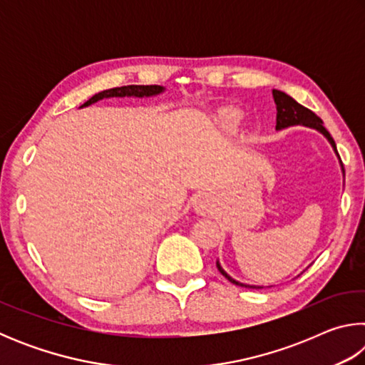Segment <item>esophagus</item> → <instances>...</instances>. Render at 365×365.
I'll list each match as a JSON object with an SVG mask.
<instances>
[{"instance_id": "obj_1", "label": "esophagus", "mask_w": 365, "mask_h": 365, "mask_svg": "<svg viewBox=\"0 0 365 365\" xmlns=\"http://www.w3.org/2000/svg\"><path fill=\"white\" fill-rule=\"evenodd\" d=\"M193 207H195L196 214L207 215V214H211V212L214 211L215 201H214L212 196H209V195H200V196H196V200H195V202H193Z\"/></svg>"}]
</instances>
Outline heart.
I'll return each mask as SVG.
<instances>
[{
	"mask_svg": "<svg viewBox=\"0 0 365 365\" xmlns=\"http://www.w3.org/2000/svg\"><path fill=\"white\" fill-rule=\"evenodd\" d=\"M243 122V113L238 108L224 106L215 114V123L225 135H235Z\"/></svg>",
	"mask_w": 365,
	"mask_h": 365,
	"instance_id": "heart-1",
	"label": "heart"
}]
</instances>
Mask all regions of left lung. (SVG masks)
<instances>
[{
	"label": "left lung",
	"instance_id": "obj_1",
	"mask_svg": "<svg viewBox=\"0 0 365 365\" xmlns=\"http://www.w3.org/2000/svg\"><path fill=\"white\" fill-rule=\"evenodd\" d=\"M272 95H274V101L277 104V125H275V130H285L288 127H294V125H302V127H309V128H314V130H317L319 133H322L324 137L327 138V141L331 145L333 151H335L336 158L339 160V165H341V172H343V178H344V168H343V163L341 159H339V154L336 151V145L335 141H333L331 135L329 133V130L324 127V122L320 117H317L316 114L312 113V110H309L307 108L301 106L298 101H294L292 96L283 93L280 90H272ZM344 182V180H343ZM215 265H217V269L222 275L225 277L228 282L235 283V285L238 287H246V288H264V287H256V285H248V283H242L238 280H235L233 277H230L227 274V272L222 269V265L219 262V259L215 261Z\"/></svg>",
	"mask_w": 365,
	"mask_h": 365
}]
</instances>
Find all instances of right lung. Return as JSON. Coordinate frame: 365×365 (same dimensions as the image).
Returning <instances> with one entry per match:
<instances>
[{
  "mask_svg": "<svg viewBox=\"0 0 365 365\" xmlns=\"http://www.w3.org/2000/svg\"><path fill=\"white\" fill-rule=\"evenodd\" d=\"M165 88L160 85H127V86H120V88H110V90H104L96 93L95 96H91L88 101L83 103L80 108H86L91 106L101 100H108V98H151V96H158L160 93H164Z\"/></svg>",
  "mask_w": 365,
  "mask_h": 365,
  "instance_id": "obj_1",
  "label": "right lung"
}]
</instances>
